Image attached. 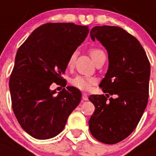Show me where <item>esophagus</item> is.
I'll return each mask as SVG.
<instances>
[{
	"label": "esophagus",
	"mask_w": 156,
	"mask_h": 156,
	"mask_svg": "<svg viewBox=\"0 0 156 156\" xmlns=\"http://www.w3.org/2000/svg\"><path fill=\"white\" fill-rule=\"evenodd\" d=\"M82 98L83 101H87L88 100V96L87 94H85V93H83L82 94Z\"/></svg>",
	"instance_id": "34e87169"
}]
</instances>
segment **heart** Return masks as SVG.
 Returning <instances> with one entry per match:
<instances>
[{
    "label": "heart",
    "mask_w": 156,
    "mask_h": 156,
    "mask_svg": "<svg viewBox=\"0 0 156 156\" xmlns=\"http://www.w3.org/2000/svg\"><path fill=\"white\" fill-rule=\"evenodd\" d=\"M90 55L94 62L98 60L100 57L104 55V52L99 48H93L90 50ZM76 52H73V53L71 54L68 59V62H67L68 68H72L73 66L76 61ZM95 79L92 78V77L84 76L80 75L76 76L70 80L71 85L74 87L77 88V89L80 90H88L95 83Z\"/></svg>",
    "instance_id": "b5f03b06"
}]
</instances>
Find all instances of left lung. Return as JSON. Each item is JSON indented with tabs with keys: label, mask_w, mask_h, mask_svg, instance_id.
<instances>
[{
	"label": "left lung",
	"mask_w": 156,
	"mask_h": 156,
	"mask_svg": "<svg viewBox=\"0 0 156 156\" xmlns=\"http://www.w3.org/2000/svg\"><path fill=\"white\" fill-rule=\"evenodd\" d=\"M93 41L106 48L109 66L100 83L104 95H90L95 111L89 121L93 136L113 145L135 129L148 104L150 63L138 39L116 26H95ZM114 95V98H108Z\"/></svg>",
	"instance_id": "8db88e82"
}]
</instances>
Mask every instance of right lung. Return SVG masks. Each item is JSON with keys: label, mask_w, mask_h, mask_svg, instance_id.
<instances>
[{"label": "right lung", "mask_w": 156, "mask_h": 156, "mask_svg": "<svg viewBox=\"0 0 156 156\" xmlns=\"http://www.w3.org/2000/svg\"><path fill=\"white\" fill-rule=\"evenodd\" d=\"M89 33L73 23L41 25L20 46L9 81L12 108L18 123L36 139H48L64 129L82 94L67 87L56 96L52 83H61L67 62Z\"/></svg>", "instance_id": "right-lung-1"}]
</instances>
